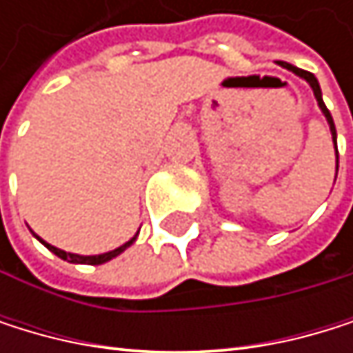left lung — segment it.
<instances>
[{
    "mask_svg": "<svg viewBox=\"0 0 353 353\" xmlns=\"http://www.w3.org/2000/svg\"><path fill=\"white\" fill-rule=\"evenodd\" d=\"M281 67H286L288 72H292L294 76L303 78V80L311 86V90H314V97H316V101H318V105H320V110H322V114H324V118H326V123H328V127H330V135H332V141H334V148H336V129H334V123H332L330 112H328V110H326V105H324V99H322V88H320L318 78H316L314 74L305 72V70H299V67H294V65H288V63H281ZM336 169H339V152H336Z\"/></svg>",
    "mask_w": 353,
    "mask_h": 353,
    "instance_id": "left-lung-1",
    "label": "left lung"
}]
</instances>
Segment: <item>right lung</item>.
<instances>
[{
  "label": "right lung",
  "instance_id": "obj_1",
  "mask_svg": "<svg viewBox=\"0 0 353 353\" xmlns=\"http://www.w3.org/2000/svg\"><path fill=\"white\" fill-rule=\"evenodd\" d=\"M37 237V235H35ZM39 241H42L52 254H57L59 259H63V261H67V263H74V265H103V263H108V261H112V259H116L118 254H123L129 245H133L135 243V239H137V235H133L127 243H123L120 248H116V250H112V252H105V254H94V256H82V254H72V252H65V250H59V248H54V245H50V243H46L42 237H37Z\"/></svg>",
  "mask_w": 353,
  "mask_h": 353
}]
</instances>
